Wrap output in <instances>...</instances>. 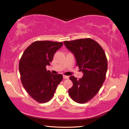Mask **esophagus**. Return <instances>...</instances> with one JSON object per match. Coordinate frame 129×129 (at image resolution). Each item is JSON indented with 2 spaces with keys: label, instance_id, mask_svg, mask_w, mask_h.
<instances>
[{
  "label": "esophagus",
  "instance_id": "obj_1",
  "mask_svg": "<svg viewBox=\"0 0 129 129\" xmlns=\"http://www.w3.org/2000/svg\"><path fill=\"white\" fill-rule=\"evenodd\" d=\"M69 78V76H68L63 75V78L64 79H68Z\"/></svg>",
  "mask_w": 129,
  "mask_h": 129
}]
</instances>
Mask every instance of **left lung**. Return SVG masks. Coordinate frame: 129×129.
<instances>
[{
    "instance_id": "1",
    "label": "left lung",
    "mask_w": 129,
    "mask_h": 129,
    "mask_svg": "<svg viewBox=\"0 0 129 129\" xmlns=\"http://www.w3.org/2000/svg\"><path fill=\"white\" fill-rule=\"evenodd\" d=\"M64 44L74 54L76 65L83 73L79 80L70 77L73 85L69 89V94L77 103H85L97 94L105 80L106 56L101 46L90 38L65 41Z\"/></svg>"
}]
</instances>
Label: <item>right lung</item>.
Wrapping results in <instances>:
<instances>
[{"label":"right lung","instance_id":"right-lung-1","mask_svg":"<svg viewBox=\"0 0 129 129\" xmlns=\"http://www.w3.org/2000/svg\"><path fill=\"white\" fill-rule=\"evenodd\" d=\"M62 45L51 41L34 42L25 49L19 61L22 83L28 94L40 103L51 100L63 78L61 74H52L46 68Z\"/></svg>","mask_w":129,"mask_h":129}]
</instances>
